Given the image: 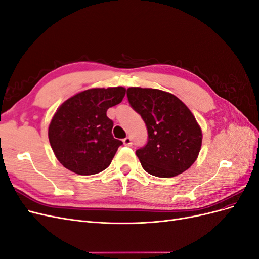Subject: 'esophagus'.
I'll return each instance as SVG.
<instances>
[{
	"instance_id": "34e87169",
	"label": "esophagus",
	"mask_w": 259,
	"mask_h": 259,
	"mask_svg": "<svg viewBox=\"0 0 259 259\" xmlns=\"http://www.w3.org/2000/svg\"><path fill=\"white\" fill-rule=\"evenodd\" d=\"M123 143H124L125 146H131V145H132V138H131L130 136L125 137V138L123 139Z\"/></svg>"
}]
</instances>
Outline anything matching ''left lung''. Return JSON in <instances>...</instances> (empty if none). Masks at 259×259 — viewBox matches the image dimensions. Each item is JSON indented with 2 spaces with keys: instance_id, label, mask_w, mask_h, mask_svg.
I'll list each match as a JSON object with an SVG mask.
<instances>
[{
  "instance_id": "obj_1",
  "label": "left lung",
  "mask_w": 259,
  "mask_h": 259,
  "mask_svg": "<svg viewBox=\"0 0 259 259\" xmlns=\"http://www.w3.org/2000/svg\"><path fill=\"white\" fill-rule=\"evenodd\" d=\"M126 95L148 131L147 144L136 150L143 168L161 178L189 168L199 155L202 132L188 107L173 94L155 89L130 88Z\"/></svg>"
}]
</instances>
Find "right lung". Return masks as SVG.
Segmentation results:
<instances>
[{"instance_id":"obj_1","label":"right lung","mask_w":259,"mask_h":259,"mask_svg":"<svg viewBox=\"0 0 259 259\" xmlns=\"http://www.w3.org/2000/svg\"><path fill=\"white\" fill-rule=\"evenodd\" d=\"M125 89H91L62 104L54 114L49 139L58 161L79 175H94L106 169L123 143L112 135L110 107L120 104Z\"/></svg>"}]
</instances>
